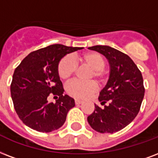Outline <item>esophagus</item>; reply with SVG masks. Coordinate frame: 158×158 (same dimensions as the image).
<instances>
[{
  "label": "esophagus",
  "instance_id": "34e87169",
  "mask_svg": "<svg viewBox=\"0 0 158 158\" xmlns=\"http://www.w3.org/2000/svg\"><path fill=\"white\" fill-rule=\"evenodd\" d=\"M74 102H75V104H76V105H79V104L83 103V101L79 100V99H75V100H74Z\"/></svg>",
  "mask_w": 158,
  "mask_h": 158
}]
</instances>
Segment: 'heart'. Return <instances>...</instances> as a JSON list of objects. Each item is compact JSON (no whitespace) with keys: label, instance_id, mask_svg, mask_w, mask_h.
Listing matches in <instances>:
<instances>
[{"label":"heart","instance_id":"b5f03b06","mask_svg":"<svg viewBox=\"0 0 158 158\" xmlns=\"http://www.w3.org/2000/svg\"><path fill=\"white\" fill-rule=\"evenodd\" d=\"M80 62L83 65L91 69L89 79H95L98 83H105L109 76V69L105 67V60L101 54L96 51H89L74 59L72 55H64L58 64V74L61 79L67 80L73 76ZM98 89L94 81L81 82L74 80L67 84L66 92L69 95L76 98L84 99L90 97Z\"/></svg>","mask_w":158,"mask_h":158}]
</instances>
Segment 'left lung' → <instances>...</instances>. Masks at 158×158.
Returning a JSON list of instances; mask_svg holds the SVG:
<instances>
[{"label":"left lung","mask_w":158,"mask_h":158,"mask_svg":"<svg viewBox=\"0 0 158 158\" xmlns=\"http://www.w3.org/2000/svg\"><path fill=\"white\" fill-rule=\"evenodd\" d=\"M103 54L110 64L108 84L99 93L98 100L104 108L95 105L88 117L93 129L98 132H118L138 115L144 97L143 75L127 55L108 45L89 48Z\"/></svg>","instance_id":"8db88e82"}]
</instances>
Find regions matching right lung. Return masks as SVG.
Instances as JSON below:
<instances>
[{"label": "right lung", "instance_id": "add662e5", "mask_svg": "<svg viewBox=\"0 0 158 158\" xmlns=\"http://www.w3.org/2000/svg\"><path fill=\"white\" fill-rule=\"evenodd\" d=\"M81 49L51 44L30 53L15 68L10 94L16 114L29 127L49 132L63 126L75 103L74 98L63 95L58 64L65 55ZM50 96L59 98L55 103L48 102Z\"/></svg>", "mask_w": 158, "mask_h": 158}]
</instances>
